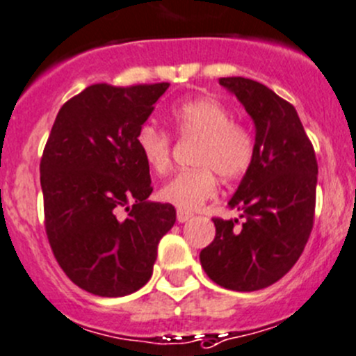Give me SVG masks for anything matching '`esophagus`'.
<instances>
[{
    "label": "esophagus",
    "mask_w": 356,
    "mask_h": 356,
    "mask_svg": "<svg viewBox=\"0 0 356 356\" xmlns=\"http://www.w3.org/2000/svg\"><path fill=\"white\" fill-rule=\"evenodd\" d=\"M193 213L191 212H184V210H177V220L179 222H186L188 219H191Z\"/></svg>",
    "instance_id": "34e87169"
}]
</instances>
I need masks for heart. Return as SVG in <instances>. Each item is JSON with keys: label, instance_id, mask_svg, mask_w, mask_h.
I'll return each mask as SVG.
<instances>
[{"label": "heart", "instance_id": "obj_1", "mask_svg": "<svg viewBox=\"0 0 356 356\" xmlns=\"http://www.w3.org/2000/svg\"><path fill=\"white\" fill-rule=\"evenodd\" d=\"M172 125L179 137L198 139L196 168L182 170L158 191L161 202L191 212L217 191L216 172L222 179H236L254 161L255 139L243 123L233 122L229 109L213 99H189L172 109ZM136 146L147 167L156 174L170 168L172 139L165 130L144 125L137 132Z\"/></svg>", "mask_w": 356, "mask_h": 356}]
</instances>
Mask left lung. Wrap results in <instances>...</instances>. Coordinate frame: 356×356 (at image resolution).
I'll return each mask as SVG.
<instances>
[{
	"mask_svg": "<svg viewBox=\"0 0 356 356\" xmlns=\"http://www.w3.org/2000/svg\"><path fill=\"white\" fill-rule=\"evenodd\" d=\"M255 125L254 161L227 205L238 219L213 217L216 238L200 252L212 282L229 291L270 287L292 270L313 229L316 200L315 149L298 111L262 83L220 78Z\"/></svg>",
	"mask_w": 356,
	"mask_h": 356,
	"instance_id": "obj_1",
	"label": "left lung"
}]
</instances>
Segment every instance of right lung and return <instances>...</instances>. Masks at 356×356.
Returning a JSON list of instances; mask_svg holds the SVG:
<instances>
[{
	"instance_id": "right-lung-1",
	"label": "right lung",
	"mask_w": 356,
	"mask_h": 356,
	"mask_svg": "<svg viewBox=\"0 0 356 356\" xmlns=\"http://www.w3.org/2000/svg\"><path fill=\"white\" fill-rule=\"evenodd\" d=\"M168 85L86 86L62 106L48 136L40 163L44 229L62 271L90 294L122 298L144 287L175 222L170 203L147 202L149 167L136 146Z\"/></svg>"
}]
</instances>
